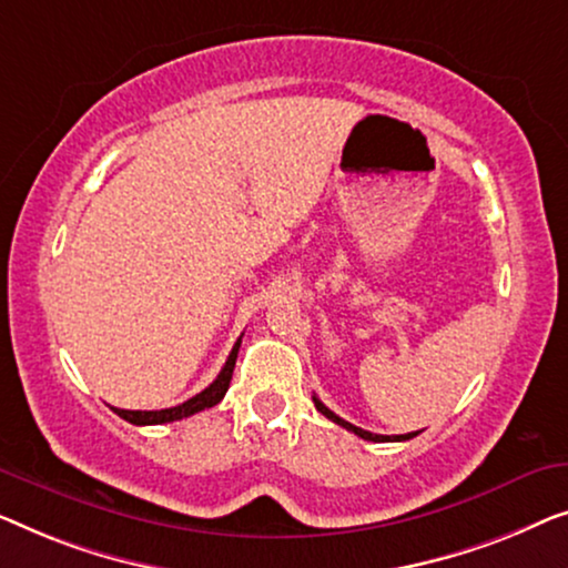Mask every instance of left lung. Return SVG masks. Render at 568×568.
<instances>
[{"instance_id": "8db88e82", "label": "left lung", "mask_w": 568, "mask_h": 568, "mask_svg": "<svg viewBox=\"0 0 568 568\" xmlns=\"http://www.w3.org/2000/svg\"><path fill=\"white\" fill-rule=\"evenodd\" d=\"M314 404H316V409L324 414L326 419H332L334 425H339V427H345V429H349V433H355L357 437H363V440H371V443H402V440H412L414 435L417 433H409V435H375V433H367V429H363V427H355V425H349V422H345L342 417H337V414H334L332 409H326V406L318 402V398L314 396Z\"/></svg>"}]
</instances>
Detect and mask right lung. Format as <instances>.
Here are the masks:
<instances>
[{"label":"right lung","mask_w":568,"mask_h":568,"mask_svg":"<svg viewBox=\"0 0 568 568\" xmlns=\"http://www.w3.org/2000/svg\"><path fill=\"white\" fill-rule=\"evenodd\" d=\"M239 345H242V337L236 339V345H234V349H231L226 365L221 367L219 378H215L205 390H201V394L187 398L185 404L172 406V409H159V412H131V409H115V406H113V412L118 414V417H123L125 422H131V425H164V422H178V419L190 417V414L211 409V406H215L223 396H226L231 375H234Z\"/></svg>","instance_id":"obj_1"}]
</instances>
